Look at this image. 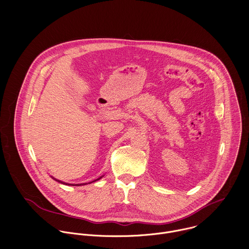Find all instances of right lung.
<instances>
[{
  "label": "right lung",
  "mask_w": 249,
  "mask_h": 249,
  "mask_svg": "<svg viewBox=\"0 0 249 249\" xmlns=\"http://www.w3.org/2000/svg\"><path fill=\"white\" fill-rule=\"evenodd\" d=\"M101 178H102V176L99 177V178L96 179V180H93L92 182H95V181H97V180H99V179H101ZM53 179H54V178H53ZM55 180H56V179H55ZM56 181H58V182H60V183H62V184H66V183H64V182H62V181H59V180H56ZM92 182H90V183H92ZM86 184H87V183H85L84 185H86ZM66 185H71V184H66ZM80 185H81V184H77V185H75V186H80ZM73 186H74V185H73Z\"/></svg>",
  "instance_id": "obj_1"
}]
</instances>
